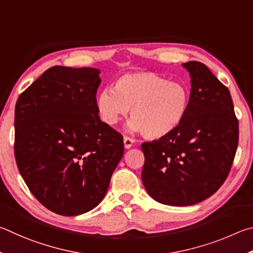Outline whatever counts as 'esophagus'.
Returning a JSON list of instances; mask_svg holds the SVG:
<instances>
[{"mask_svg":"<svg viewBox=\"0 0 253 253\" xmlns=\"http://www.w3.org/2000/svg\"><path fill=\"white\" fill-rule=\"evenodd\" d=\"M134 140L130 138V136H124L123 139V143H124V147H126V149H130L132 147V144H133Z\"/></svg>","mask_w":253,"mask_h":253,"instance_id":"esophagus-1","label":"esophagus"}]
</instances>
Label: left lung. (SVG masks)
Masks as SVG:
<instances>
[{"mask_svg":"<svg viewBox=\"0 0 253 253\" xmlns=\"http://www.w3.org/2000/svg\"><path fill=\"white\" fill-rule=\"evenodd\" d=\"M100 71L52 66L15 105L14 154L31 193L56 214L99 205L123 156L122 135L102 122Z\"/></svg>","mask_w":253,"mask_h":253,"instance_id":"8db88e82","label":"left lung"}]
</instances>
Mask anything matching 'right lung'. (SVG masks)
<instances>
[{
	"label": "right lung",
	"mask_w": 253,
	"mask_h": 253,
	"mask_svg": "<svg viewBox=\"0 0 253 253\" xmlns=\"http://www.w3.org/2000/svg\"><path fill=\"white\" fill-rule=\"evenodd\" d=\"M182 65L191 77V91L179 124L141 145L144 188L156 201L176 207L196 205L216 192L231 169L239 141L227 86L200 62Z\"/></svg>",
	"instance_id": "add662e5"
}]
</instances>
